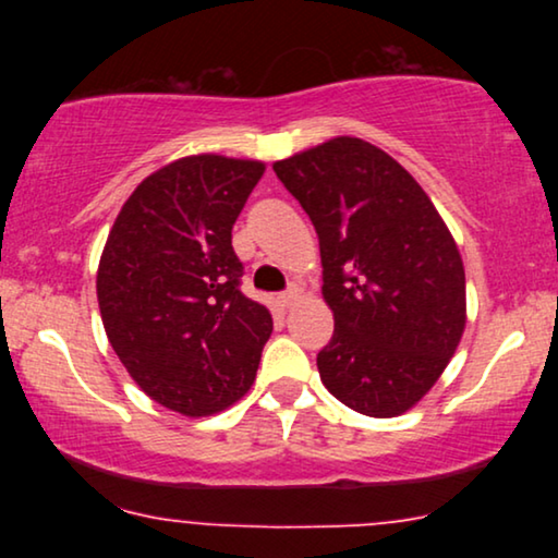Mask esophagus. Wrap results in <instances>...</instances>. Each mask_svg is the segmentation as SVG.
I'll return each instance as SVG.
<instances>
[{
  "label": "esophagus",
  "mask_w": 558,
  "mask_h": 558,
  "mask_svg": "<svg viewBox=\"0 0 558 558\" xmlns=\"http://www.w3.org/2000/svg\"><path fill=\"white\" fill-rule=\"evenodd\" d=\"M296 296H300V287L296 284H292L287 289V292H281L279 296H277V302H279V307H292V304L296 302Z\"/></svg>",
  "instance_id": "obj_1"
}]
</instances>
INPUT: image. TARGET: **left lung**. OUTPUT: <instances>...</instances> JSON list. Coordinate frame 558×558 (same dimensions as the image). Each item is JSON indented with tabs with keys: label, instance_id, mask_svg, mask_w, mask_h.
<instances>
[{
	"label": "left lung",
	"instance_id": "8db88e82",
	"mask_svg": "<svg viewBox=\"0 0 558 558\" xmlns=\"http://www.w3.org/2000/svg\"><path fill=\"white\" fill-rule=\"evenodd\" d=\"M307 213L335 332L317 353L335 399L365 416L409 411L464 330V266L422 185L384 149L338 136L274 162Z\"/></svg>",
	"mask_w": 558,
	"mask_h": 558
}]
</instances>
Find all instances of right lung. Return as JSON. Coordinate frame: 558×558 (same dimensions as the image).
I'll list each match as a JSON object with an SVG mask.
<instances>
[{
    "label": "right lung",
    "instance_id": "right-lung-1",
    "mask_svg": "<svg viewBox=\"0 0 558 558\" xmlns=\"http://www.w3.org/2000/svg\"><path fill=\"white\" fill-rule=\"evenodd\" d=\"M264 165L182 157L129 195L106 239L96 294L109 342L149 399L185 416L248 391L271 335L241 292L231 231Z\"/></svg>",
    "mask_w": 558,
    "mask_h": 558
}]
</instances>
